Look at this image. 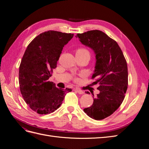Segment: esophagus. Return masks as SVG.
<instances>
[{
    "mask_svg": "<svg viewBox=\"0 0 149 149\" xmlns=\"http://www.w3.org/2000/svg\"><path fill=\"white\" fill-rule=\"evenodd\" d=\"M75 91L76 92H77V93H79V94H80V95L84 94V92L83 91H81V90L79 89V88H76V89H75Z\"/></svg>",
    "mask_w": 149,
    "mask_h": 149,
    "instance_id": "1",
    "label": "esophagus"
}]
</instances>
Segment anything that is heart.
<instances>
[{"instance_id": "b5f03b06", "label": "heart", "mask_w": 149, "mask_h": 149, "mask_svg": "<svg viewBox=\"0 0 149 149\" xmlns=\"http://www.w3.org/2000/svg\"><path fill=\"white\" fill-rule=\"evenodd\" d=\"M76 53H88L89 54V52L85 48H79L77 50Z\"/></svg>"}]
</instances>
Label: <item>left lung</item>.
Returning <instances> with one entry per match:
<instances>
[{
  "mask_svg": "<svg viewBox=\"0 0 149 149\" xmlns=\"http://www.w3.org/2000/svg\"><path fill=\"white\" fill-rule=\"evenodd\" d=\"M75 37L94 52L96 63L92 79L100 85V93L93 97L92 106L84 111L91 118L104 119L116 111L124 100L128 88L127 63L118 43L104 32L88 31Z\"/></svg>",
  "mask_w": 149,
  "mask_h": 149,
  "instance_id": "1",
  "label": "left lung"
}]
</instances>
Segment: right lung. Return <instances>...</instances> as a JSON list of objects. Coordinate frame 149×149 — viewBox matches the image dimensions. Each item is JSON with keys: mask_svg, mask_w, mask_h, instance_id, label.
Masks as SVG:
<instances>
[{"mask_svg": "<svg viewBox=\"0 0 149 149\" xmlns=\"http://www.w3.org/2000/svg\"><path fill=\"white\" fill-rule=\"evenodd\" d=\"M73 36L70 33L46 31L34 38L24 52L19 69V88L26 104L38 114L56 111L66 93L72 91L56 88L48 79L63 47Z\"/></svg>", "mask_w": 149, "mask_h": 149, "instance_id": "obj_1", "label": "right lung"}]
</instances>
